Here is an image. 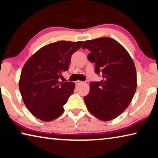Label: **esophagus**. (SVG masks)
Here are the masks:
<instances>
[{
  "mask_svg": "<svg viewBox=\"0 0 158 158\" xmlns=\"http://www.w3.org/2000/svg\"><path fill=\"white\" fill-rule=\"evenodd\" d=\"M81 84H83V81H76V85H79Z\"/></svg>",
  "mask_w": 158,
  "mask_h": 158,
  "instance_id": "esophagus-1",
  "label": "esophagus"
}]
</instances>
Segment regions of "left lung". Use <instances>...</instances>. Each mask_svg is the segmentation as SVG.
I'll list each match as a JSON object with an SVG mask.
<instances>
[{"mask_svg":"<svg viewBox=\"0 0 158 158\" xmlns=\"http://www.w3.org/2000/svg\"><path fill=\"white\" fill-rule=\"evenodd\" d=\"M83 49L90 53L88 59L95 65L100 81L90 84L89 95L84 98L88 110L103 121L121 115L132 100L137 89V73L127 50L114 39L100 37L87 40Z\"/></svg>","mask_w":158,"mask_h":158,"instance_id":"8db88e82","label":"left lung"}]
</instances>
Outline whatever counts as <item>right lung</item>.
I'll use <instances>...</instances> for the list:
<instances>
[{"label": "right lung", "instance_id": "right-lung-1", "mask_svg": "<svg viewBox=\"0 0 158 158\" xmlns=\"http://www.w3.org/2000/svg\"><path fill=\"white\" fill-rule=\"evenodd\" d=\"M83 41H59L41 48L25 63L19 87L29 111L43 121H51L63 113V106L73 94L75 84L60 82L68 71L73 53Z\"/></svg>", "mask_w": 158, "mask_h": 158}]
</instances>
